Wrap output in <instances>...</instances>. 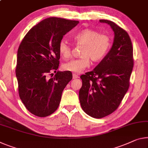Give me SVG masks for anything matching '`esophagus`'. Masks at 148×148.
Here are the masks:
<instances>
[{"mask_svg": "<svg viewBox=\"0 0 148 148\" xmlns=\"http://www.w3.org/2000/svg\"><path fill=\"white\" fill-rule=\"evenodd\" d=\"M79 78V76H78V74H73V79H76V78Z\"/></svg>", "mask_w": 148, "mask_h": 148, "instance_id": "esophagus-1", "label": "esophagus"}]
</instances>
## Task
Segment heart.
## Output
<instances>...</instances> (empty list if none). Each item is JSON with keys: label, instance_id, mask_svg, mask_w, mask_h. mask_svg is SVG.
<instances>
[{"label": "heart", "instance_id": "heart-1", "mask_svg": "<svg viewBox=\"0 0 148 148\" xmlns=\"http://www.w3.org/2000/svg\"><path fill=\"white\" fill-rule=\"evenodd\" d=\"M74 43L82 46L79 57L70 60L62 65L65 71L80 73L93 62H98L103 59L109 52L112 45V39L109 35L100 34L94 29L87 28L81 30L73 36ZM58 52L64 59L70 58L72 53V45L62 39L58 43Z\"/></svg>", "mask_w": 148, "mask_h": 148}]
</instances>
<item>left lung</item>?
Instances as JSON below:
<instances>
[{
    "instance_id": "obj_1",
    "label": "left lung",
    "mask_w": 148,
    "mask_h": 148,
    "mask_svg": "<svg viewBox=\"0 0 148 148\" xmlns=\"http://www.w3.org/2000/svg\"><path fill=\"white\" fill-rule=\"evenodd\" d=\"M106 23L114 33L112 46L92 71L82 75L79 99L84 111L95 119L115 111L130 86L134 58L130 37L125 29L110 20Z\"/></svg>"
}]
</instances>
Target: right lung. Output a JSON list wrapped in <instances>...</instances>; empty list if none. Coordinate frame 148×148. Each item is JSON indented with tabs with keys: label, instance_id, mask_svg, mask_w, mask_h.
Listing matches in <instances>:
<instances>
[{
	"label": "right lung",
	"instance_id": "1",
	"mask_svg": "<svg viewBox=\"0 0 148 148\" xmlns=\"http://www.w3.org/2000/svg\"><path fill=\"white\" fill-rule=\"evenodd\" d=\"M78 23L60 18H46L33 27L21 42L16 68L18 93L34 115L45 117L53 114L60 104L63 90L72 79L71 72H57L58 43Z\"/></svg>",
	"mask_w": 148,
	"mask_h": 148
}]
</instances>
